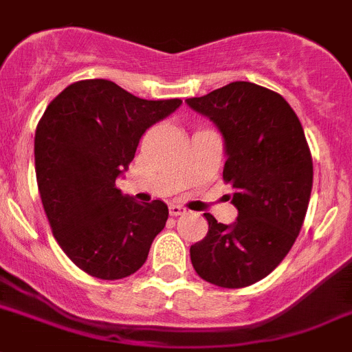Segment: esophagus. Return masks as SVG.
<instances>
[{"mask_svg": "<svg viewBox=\"0 0 352 352\" xmlns=\"http://www.w3.org/2000/svg\"><path fill=\"white\" fill-rule=\"evenodd\" d=\"M186 212V207H182L180 204H170V216H180V214Z\"/></svg>", "mask_w": 352, "mask_h": 352, "instance_id": "34e87169", "label": "esophagus"}]
</instances>
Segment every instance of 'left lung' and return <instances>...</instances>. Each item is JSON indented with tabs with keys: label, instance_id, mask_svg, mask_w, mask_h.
<instances>
[{
	"label": "left lung",
	"instance_id": "obj_1",
	"mask_svg": "<svg viewBox=\"0 0 352 352\" xmlns=\"http://www.w3.org/2000/svg\"><path fill=\"white\" fill-rule=\"evenodd\" d=\"M225 142L223 180L234 188L232 225L204 214L209 232L189 250L198 276L241 289L267 276L290 252L310 201L314 164L298 115L280 94L234 81L186 99Z\"/></svg>",
	"mask_w": 352,
	"mask_h": 352
}]
</instances>
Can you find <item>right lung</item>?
Here are the masks:
<instances>
[{"instance_id":"1","label":"right lung","mask_w":352,"mask_h":352,"mask_svg":"<svg viewBox=\"0 0 352 352\" xmlns=\"http://www.w3.org/2000/svg\"><path fill=\"white\" fill-rule=\"evenodd\" d=\"M182 100H146L108 79H85L58 94L35 131L38 193L54 239L90 276L120 280L145 264L168 219L164 201L138 204L117 177L140 138Z\"/></svg>"}]
</instances>
